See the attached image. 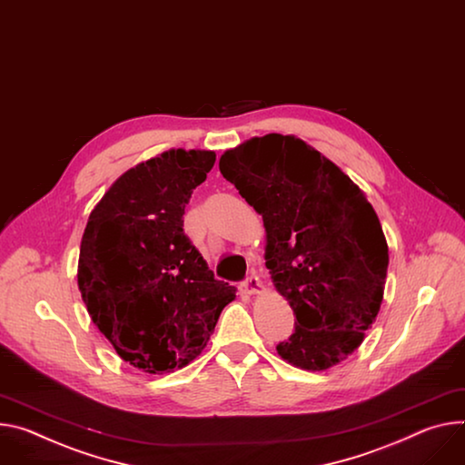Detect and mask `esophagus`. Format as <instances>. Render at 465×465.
<instances>
[{
	"label": "esophagus",
	"instance_id": "34e87169",
	"mask_svg": "<svg viewBox=\"0 0 465 465\" xmlns=\"http://www.w3.org/2000/svg\"><path fill=\"white\" fill-rule=\"evenodd\" d=\"M241 287H242L248 294H256V292H260V291L263 289V285H262V282H260V278H258L256 272H250V274L246 276V280L241 283Z\"/></svg>",
	"mask_w": 465,
	"mask_h": 465
}]
</instances>
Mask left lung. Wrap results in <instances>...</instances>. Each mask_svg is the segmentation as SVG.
<instances>
[{
	"mask_svg": "<svg viewBox=\"0 0 465 465\" xmlns=\"http://www.w3.org/2000/svg\"><path fill=\"white\" fill-rule=\"evenodd\" d=\"M221 174L263 217L265 265L294 331L276 345L294 367L324 371L363 341L384 299L388 242L363 191L292 135L228 150Z\"/></svg>",
	"mask_w": 465,
	"mask_h": 465,
	"instance_id": "1",
	"label": "left lung"
}]
</instances>
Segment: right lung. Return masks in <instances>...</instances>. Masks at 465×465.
<instances>
[{
	"label": "right lung",
	"instance_id": "right-lung-1",
	"mask_svg": "<svg viewBox=\"0 0 465 465\" xmlns=\"http://www.w3.org/2000/svg\"><path fill=\"white\" fill-rule=\"evenodd\" d=\"M213 164L215 152L178 148L130 168L81 239L77 285L93 322L124 361L150 374L191 363L235 299L183 232L193 189Z\"/></svg>",
	"mask_w": 465,
	"mask_h": 465
}]
</instances>
